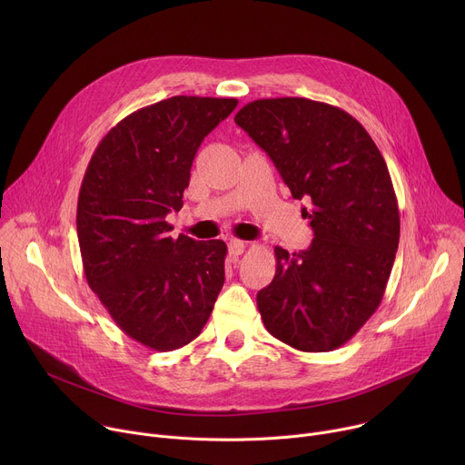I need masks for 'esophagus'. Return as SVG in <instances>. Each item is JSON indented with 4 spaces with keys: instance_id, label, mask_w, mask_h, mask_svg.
I'll use <instances>...</instances> for the list:
<instances>
[{
    "instance_id": "obj_1",
    "label": "esophagus",
    "mask_w": 465,
    "mask_h": 465,
    "mask_svg": "<svg viewBox=\"0 0 465 465\" xmlns=\"http://www.w3.org/2000/svg\"><path fill=\"white\" fill-rule=\"evenodd\" d=\"M244 248H246V242H244V241L232 239V241L228 242V252H230V255H241V253L244 252Z\"/></svg>"
}]
</instances>
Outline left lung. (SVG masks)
<instances>
[{
    "label": "left lung",
    "instance_id": "obj_1",
    "mask_svg": "<svg viewBox=\"0 0 465 465\" xmlns=\"http://www.w3.org/2000/svg\"><path fill=\"white\" fill-rule=\"evenodd\" d=\"M235 123L274 162L292 198L311 204L314 239L274 248L257 292L264 327L300 351H333L379 307L400 244V210L382 154L348 112L303 97L257 99Z\"/></svg>",
    "mask_w": 465,
    "mask_h": 465
}]
</instances>
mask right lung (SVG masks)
I'll return each mask as SVG.
<instances>
[{
    "label": "right lung",
    "mask_w": 465,
    "mask_h": 465,
    "mask_svg": "<svg viewBox=\"0 0 465 465\" xmlns=\"http://www.w3.org/2000/svg\"><path fill=\"white\" fill-rule=\"evenodd\" d=\"M237 99L176 95L132 112L83 178L77 235L90 289L121 331L156 351L201 335L224 285L221 239H173L194 154Z\"/></svg>",
    "instance_id": "1"
}]
</instances>
